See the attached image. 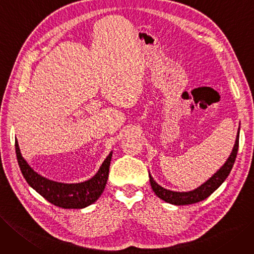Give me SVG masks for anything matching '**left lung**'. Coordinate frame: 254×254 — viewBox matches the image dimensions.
<instances>
[{
    "instance_id": "8db88e82",
    "label": "left lung",
    "mask_w": 254,
    "mask_h": 254,
    "mask_svg": "<svg viewBox=\"0 0 254 254\" xmlns=\"http://www.w3.org/2000/svg\"><path fill=\"white\" fill-rule=\"evenodd\" d=\"M239 137H240V128L237 135V140L236 143H234L233 149L231 152V155L227 159L226 163H225L220 170L215 173L208 181H206L204 184H202L198 189L189 191V192H178V191H172L163 189L159 184H157L153 177L149 175V182H151L152 189L154 192L157 194V196L162 199L163 201L175 204V205H189V204H193V203H198L200 201L205 200L215 190L219 189V186L226 180V178L231 172V168L234 164V161H236V158L238 155V149H239Z\"/></svg>"
}]
</instances>
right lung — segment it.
<instances>
[{"instance_id": "right-lung-1", "label": "right lung", "mask_w": 254, "mask_h": 254, "mask_svg": "<svg viewBox=\"0 0 254 254\" xmlns=\"http://www.w3.org/2000/svg\"><path fill=\"white\" fill-rule=\"evenodd\" d=\"M15 153L18 165H20L21 172L27 183L44 196L47 201H49L55 206H59V207L65 209L87 207V206L98 200L106 187L112 153L109 154L106 160L101 164L98 173L92 179L76 184H64L51 181L35 173L22 157L16 140Z\"/></svg>"}]
</instances>
